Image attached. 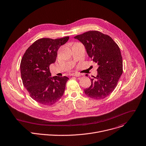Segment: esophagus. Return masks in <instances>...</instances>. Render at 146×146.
<instances>
[{"label": "esophagus", "mask_w": 146, "mask_h": 146, "mask_svg": "<svg viewBox=\"0 0 146 146\" xmlns=\"http://www.w3.org/2000/svg\"><path fill=\"white\" fill-rule=\"evenodd\" d=\"M71 75H72V76H76V77H80V76H81V74H79V73H72Z\"/></svg>", "instance_id": "34e87169"}]
</instances>
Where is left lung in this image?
Listing matches in <instances>:
<instances>
[{"instance_id":"left-lung-1","label":"left lung","mask_w":146,"mask_h":146,"mask_svg":"<svg viewBox=\"0 0 146 146\" xmlns=\"http://www.w3.org/2000/svg\"><path fill=\"white\" fill-rule=\"evenodd\" d=\"M74 38L85 46L89 57L99 65L98 75L90 78L91 85L84 92L91 99H103L114 90L123 73L120 48L111 36L98 31H89Z\"/></svg>"}]
</instances>
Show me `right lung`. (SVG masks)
I'll return each mask as SVG.
<instances>
[{
	"label": "right lung",
	"mask_w": 146,
	"mask_h": 146,
	"mask_svg": "<svg viewBox=\"0 0 146 146\" xmlns=\"http://www.w3.org/2000/svg\"><path fill=\"white\" fill-rule=\"evenodd\" d=\"M69 39V36L38 39L29 47L21 60L23 84L31 98L42 105L54 104L64 93L69 78L52 77L49 66L56 62L58 48Z\"/></svg>",
	"instance_id": "add662e5"
}]
</instances>
